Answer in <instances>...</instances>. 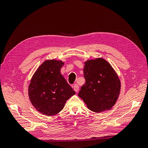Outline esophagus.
<instances>
[{
    "instance_id": "esophagus-1",
    "label": "esophagus",
    "mask_w": 148,
    "mask_h": 148,
    "mask_svg": "<svg viewBox=\"0 0 148 148\" xmlns=\"http://www.w3.org/2000/svg\"><path fill=\"white\" fill-rule=\"evenodd\" d=\"M73 88L74 91H75L76 92H77L78 91V90H79V86H78V84H75L74 85V86H73Z\"/></svg>"
}]
</instances>
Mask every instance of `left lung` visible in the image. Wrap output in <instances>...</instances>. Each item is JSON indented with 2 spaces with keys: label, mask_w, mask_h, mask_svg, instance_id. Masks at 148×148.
<instances>
[{
  "label": "left lung",
  "mask_w": 148,
  "mask_h": 148,
  "mask_svg": "<svg viewBox=\"0 0 148 148\" xmlns=\"http://www.w3.org/2000/svg\"><path fill=\"white\" fill-rule=\"evenodd\" d=\"M85 83L78 96L88 108L99 113L109 110L117 101L120 91V82L114 69L102 58L84 62Z\"/></svg>",
  "instance_id": "left-lung-1"
}]
</instances>
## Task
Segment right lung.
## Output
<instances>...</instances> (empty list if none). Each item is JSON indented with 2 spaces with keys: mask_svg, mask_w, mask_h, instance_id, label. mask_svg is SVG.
I'll use <instances>...</instances> for the list:
<instances>
[{
  "mask_svg": "<svg viewBox=\"0 0 148 148\" xmlns=\"http://www.w3.org/2000/svg\"><path fill=\"white\" fill-rule=\"evenodd\" d=\"M64 64L60 60H47L39 66L31 79L29 100L36 109L47 116L60 112L66 101L75 94L60 73Z\"/></svg>",
  "mask_w": 148,
  "mask_h": 148,
  "instance_id": "obj_1",
  "label": "right lung"
}]
</instances>
